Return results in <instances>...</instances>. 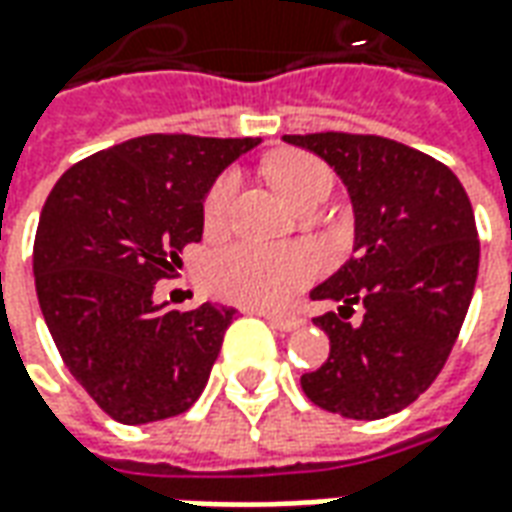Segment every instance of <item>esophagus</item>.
I'll return each mask as SVG.
<instances>
[{
	"label": "esophagus",
	"mask_w": 512,
	"mask_h": 512,
	"mask_svg": "<svg viewBox=\"0 0 512 512\" xmlns=\"http://www.w3.org/2000/svg\"><path fill=\"white\" fill-rule=\"evenodd\" d=\"M257 315H263L274 329H279V332H293V329H299L301 323H304V318L301 315H296V312H257Z\"/></svg>",
	"instance_id": "esophagus-1"
}]
</instances>
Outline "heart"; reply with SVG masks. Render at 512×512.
Listing matches in <instances>:
<instances>
[{
  "instance_id": "heart-1",
  "label": "heart",
  "mask_w": 512,
  "mask_h": 512,
  "mask_svg": "<svg viewBox=\"0 0 512 512\" xmlns=\"http://www.w3.org/2000/svg\"><path fill=\"white\" fill-rule=\"evenodd\" d=\"M268 175L296 208L312 197L332 191V169L321 158L304 150H282L268 158ZM241 189V172L224 169L202 197V224L208 233H219L230 216L235 194ZM318 274V257L304 246L230 244L216 249L202 268L205 285L219 299L235 301L255 310H279L293 301Z\"/></svg>"
}]
</instances>
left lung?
Instances as JSON below:
<instances>
[{
    "label": "left lung",
    "mask_w": 512,
    "mask_h": 512,
    "mask_svg": "<svg viewBox=\"0 0 512 512\" xmlns=\"http://www.w3.org/2000/svg\"><path fill=\"white\" fill-rule=\"evenodd\" d=\"M334 167L356 216L354 257L315 301L340 312L315 318L329 359L301 376L315 406L348 419H381L428 389L458 340L472 301L480 238L472 202L447 164L376 134H288ZM363 307V321L347 318Z\"/></svg>",
    "instance_id": "obj_1"
}]
</instances>
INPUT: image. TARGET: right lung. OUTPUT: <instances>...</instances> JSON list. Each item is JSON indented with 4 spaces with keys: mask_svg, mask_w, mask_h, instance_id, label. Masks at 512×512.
I'll return each instance as SVG.
<instances>
[{
    "mask_svg": "<svg viewBox=\"0 0 512 512\" xmlns=\"http://www.w3.org/2000/svg\"><path fill=\"white\" fill-rule=\"evenodd\" d=\"M260 139L145 134L62 175L40 211L32 271L71 376L123 425L178 417L208 384L233 307L172 310L158 279L202 238V197Z\"/></svg>",
    "mask_w": 512,
    "mask_h": 512,
    "instance_id": "1",
    "label": "right lung"
}]
</instances>
